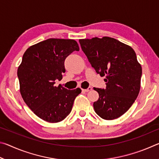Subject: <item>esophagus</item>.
Wrapping results in <instances>:
<instances>
[{"mask_svg": "<svg viewBox=\"0 0 159 159\" xmlns=\"http://www.w3.org/2000/svg\"><path fill=\"white\" fill-rule=\"evenodd\" d=\"M92 90V88L91 87H89V88H88L87 89H82V92H85V93H88V92H89L90 90Z\"/></svg>", "mask_w": 159, "mask_h": 159, "instance_id": "esophagus-1", "label": "esophagus"}]
</instances>
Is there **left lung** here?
Instances as JSON below:
<instances>
[{"label": "left lung", "instance_id": "8db88e82", "mask_svg": "<svg viewBox=\"0 0 159 159\" xmlns=\"http://www.w3.org/2000/svg\"><path fill=\"white\" fill-rule=\"evenodd\" d=\"M83 52L96 72L106 76L105 89L94 88L99 99L96 114L105 120L121 116L133 105L140 90L142 66L130 46L113 38L80 39Z\"/></svg>", "mask_w": 159, "mask_h": 159}]
</instances>
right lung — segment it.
<instances>
[{
    "instance_id": "right-lung-1",
    "label": "right lung",
    "mask_w": 159,
    "mask_h": 159,
    "mask_svg": "<svg viewBox=\"0 0 159 159\" xmlns=\"http://www.w3.org/2000/svg\"><path fill=\"white\" fill-rule=\"evenodd\" d=\"M79 51L72 39H49L31 45L24 54L18 67L20 91L24 101L37 116L49 123L63 120L71 111L80 88L67 90L55 86L62 79L64 60L74 51Z\"/></svg>"
}]
</instances>
